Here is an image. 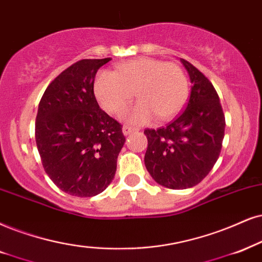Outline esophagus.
I'll list each match as a JSON object with an SVG mask.
<instances>
[{
    "instance_id": "esophagus-1",
    "label": "esophagus",
    "mask_w": 262,
    "mask_h": 262,
    "mask_svg": "<svg viewBox=\"0 0 262 262\" xmlns=\"http://www.w3.org/2000/svg\"><path fill=\"white\" fill-rule=\"evenodd\" d=\"M134 130H135L134 128L128 127V125H123V128H122V132H123V135H125V137H127V135H129V134L133 133Z\"/></svg>"
}]
</instances>
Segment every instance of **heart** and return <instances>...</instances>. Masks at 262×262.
Instances as JSON below:
<instances>
[{
    "label": "heart",
    "mask_w": 262,
    "mask_h": 262,
    "mask_svg": "<svg viewBox=\"0 0 262 262\" xmlns=\"http://www.w3.org/2000/svg\"><path fill=\"white\" fill-rule=\"evenodd\" d=\"M93 88L100 106L111 114L127 105L135 92L140 101L121 114L135 124L147 123L156 116L170 120L183 110L188 97V82L180 66L146 57L122 62L116 72L100 70Z\"/></svg>",
    "instance_id": "obj_1"
}]
</instances>
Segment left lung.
I'll return each mask as SVG.
<instances>
[{
    "label": "left lung",
    "instance_id": "left-lung-1",
    "mask_svg": "<svg viewBox=\"0 0 262 262\" xmlns=\"http://www.w3.org/2000/svg\"><path fill=\"white\" fill-rule=\"evenodd\" d=\"M190 76L191 94L177 120L160 129H146L145 167L162 186L184 190L200 184L216 163L225 135L219 95L198 69L180 59Z\"/></svg>",
    "mask_w": 262,
    "mask_h": 262
}]
</instances>
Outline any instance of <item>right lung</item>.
I'll return each instance as SVG.
<instances>
[{
    "mask_svg": "<svg viewBox=\"0 0 262 262\" xmlns=\"http://www.w3.org/2000/svg\"><path fill=\"white\" fill-rule=\"evenodd\" d=\"M110 60L75 62L39 101L35 138L43 168L71 196L93 197L106 190L124 145L122 125L101 110L93 88L98 70Z\"/></svg>",
    "mask_w": 262,
    "mask_h": 262,
    "instance_id": "add662e5",
    "label": "right lung"
}]
</instances>
